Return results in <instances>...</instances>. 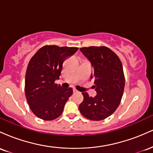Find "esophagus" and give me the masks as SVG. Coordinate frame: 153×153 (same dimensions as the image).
Masks as SVG:
<instances>
[{"instance_id": "esophagus-1", "label": "esophagus", "mask_w": 153, "mask_h": 153, "mask_svg": "<svg viewBox=\"0 0 153 153\" xmlns=\"http://www.w3.org/2000/svg\"><path fill=\"white\" fill-rule=\"evenodd\" d=\"M73 92H74V93H77V92H78V91H77L76 90V89H73Z\"/></svg>"}]
</instances>
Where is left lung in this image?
<instances>
[{
    "instance_id": "obj_1",
    "label": "left lung",
    "mask_w": 153,
    "mask_h": 153,
    "mask_svg": "<svg viewBox=\"0 0 153 153\" xmlns=\"http://www.w3.org/2000/svg\"><path fill=\"white\" fill-rule=\"evenodd\" d=\"M80 50L93 67L91 79L94 80L97 94L93 98L88 93H82L83 101L79 110L90 120H103L120 104L125 84L122 64L118 56L106 47H82Z\"/></svg>"
}]
</instances>
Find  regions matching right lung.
Returning a JSON list of instances; mask_svg holds the SVG:
<instances>
[{
	"label": "right lung",
	"instance_id": "add662e5",
	"mask_svg": "<svg viewBox=\"0 0 153 153\" xmlns=\"http://www.w3.org/2000/svg\"><path fill=\"white\" fill-rule=\"evenodd\" d=\"M78 47L46 45L31 57L25 78V95L31 111L39 118L50 121L62 114L73 88H62L58 80L64 61L75 54Z\"/></svg>",
	"mask_w": 153,
	"mask_h": 153
}]
</instances>
